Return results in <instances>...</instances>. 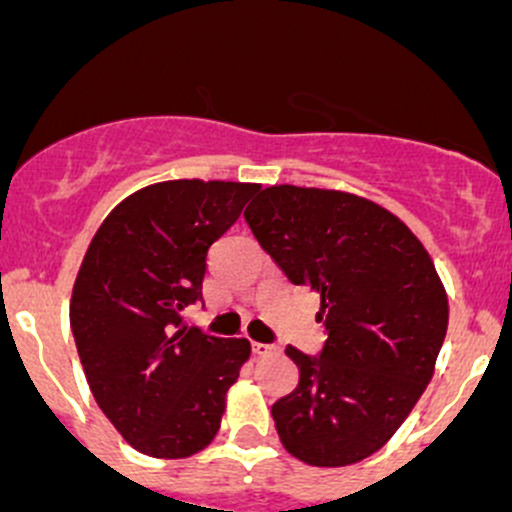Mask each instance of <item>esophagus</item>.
<instances>
[{"mask_svg": "<svg viewBox=\"0 0 512 512\" xmlns=\"http://www.w3.org/2000/svg\"><path fill=\"white\" fill-rule=\"evenodd\" d=\"M252 352L257 356H272L280 352V347H275V344H262V342H255L252 344Z\"/></svg>", "mask_w": 512, "mask_h": 512, "instance_id": "obj_1", "label": "esophagus"}]
</instances>
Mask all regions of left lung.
Wrapping results in <instances>:
<instances>
[{"instance_id": "1", "label": "left lung", "mask_w": 512, "mask_h": 512, "mask_svg": "<svg viewBox=\"0 0 512 512\" xmlns=\"http://www.w3.org/2000/svg\"><path fill=\"white\" fill-rule=\"evenodd\" d=\"M245 220L287 280L322 297V352L287 347L299 384L272 406L282 446L309 466L364 461L433 376L448 327L436 267L396 215L339 190L272 185Z\"/></svg>"}]
</instances>
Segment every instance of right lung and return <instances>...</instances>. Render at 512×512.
I'll use <instances>...</instances> for the list:
<instances>
[{"label": "right lung", "instance_id": "1", "mask_svg": "<svg viewBox=\"0 0 512 512\" xmlns=\"http://www.w3.org/2000/svg\"><path fill=\"white\" fill-rule=\"evenodd\" d=\"M257 190L223 180L148 185L111 210L86 250L71 332L98 409L146 456L203 451L250 359L247 339L185 327L183 309L203 302L210 245Z\"/></svg>", "mask_w": 512, "mask_h": 512}]
</instances>
